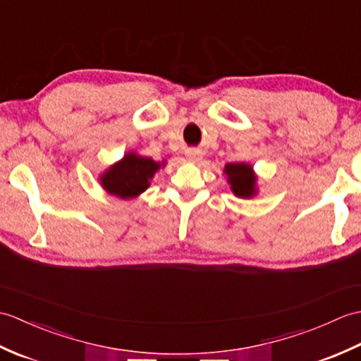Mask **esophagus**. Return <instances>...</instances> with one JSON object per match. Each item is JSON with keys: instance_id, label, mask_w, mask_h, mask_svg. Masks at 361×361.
Returning <instances> with one entry per match:
<instances>
[{"instance_id": "esophagus-1", "label": "esophagus", "mask_w": 361, "mask_h": 361, "mask_svg": "<svg viewBox=\"0 0 361 361\" xmlns=\"http://www.w3.org/2000/svg\"><path fill=\"white\" fill-rule=\"evenodd\" d=\"M202 152L200 150H188V159L192 163H200L202 161Z\"/></svg>"}]
</instances>
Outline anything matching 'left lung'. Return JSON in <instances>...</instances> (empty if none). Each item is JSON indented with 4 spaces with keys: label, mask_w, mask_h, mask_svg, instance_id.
<instances>
[{
    "label": "left lung",
    "mask_w": 361,
    "mask_h": 361,
    "mask_svg": "<svg viewBox=\"0 0 361 361\" xmlns=\"http://www.w3.org/2000/svg\"><path fill=\"white\" fill-rule=\"evenodd\" d=\"M228 176V183L231 185L234 195L239 198H251L256 195V173L247 163H229L224 171Z\"/></svg>",
    "instance_id": "8db88e82"
}]
</instances>
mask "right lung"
<instances>
[{
  "mask_svg": "<svg viewBox=\"0 0 361 361\" xmlns=\"http://www.w3.org/2000/svg\"><path fill=\"white\" fill-rule=\"evenodd\" d=\"M161 166H164V161L157 163L152 158L130 152L101 175V185L111 195L124 200L135 198L150 186V180Z\"/></svg>",
  "mask_w": 361,
  "mask_h": 361,
  "instance_id": "obj_1",
  "label": "right lung"
}]
</instances>
